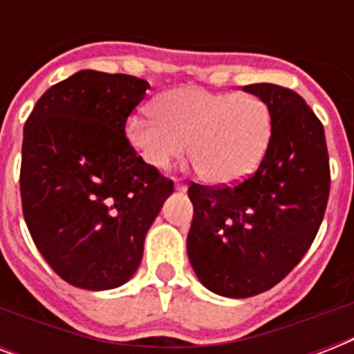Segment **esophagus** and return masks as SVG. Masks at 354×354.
Masks as SVG:
<instances>
[{
	"label": "esophagus",
	"instance_id": "1",
	"mask_svg": "<svg viewBox=\"0 0 354 354\" xmlns=\"http://www.w3.org/2000/svg\"><path fill=\"white\" fill-rule=\"evenodd\" d=\"M174 189H176L178 193H185V191H187V185H185V183H182V182H176V183H174Z\"/></svg>",
	"mask_w": 354,
	"mask_h": 354
}]
</instances>
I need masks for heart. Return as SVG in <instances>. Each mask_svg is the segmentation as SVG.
<instances>
[{"mask_svg":"<svg viewBox=\"0 0 354 354\" xmlns=\"http://www.w3.org/2000/svg\"><path fill=\"white\" fill-rule=\"evenodd\" d=\"M152 108L156 116L128 119L127 138L156 169L189 147L202 180L226 187L255 172L268 150L272 113L261 97L185 86L160 95Z\"/></svg>","mask_w":354,"mask_h":354,"instance_id":"1","label":"heart"}]
</instances>
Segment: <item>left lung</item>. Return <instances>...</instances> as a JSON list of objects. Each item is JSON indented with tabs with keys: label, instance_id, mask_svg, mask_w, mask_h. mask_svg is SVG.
I'll return each mask as SVG.
<instances>
[{
	"label": "left lung",
	"instance_id": "1",
	"mask_svg": "<svg viewBox=\"0 0 354 354\" xmlns=\"http://www.w3.org/2000/svg\"><path fill=\"white\" fill-rule=\"evenodd\" d=\"M242 90L272 113L261 165L235 187H189L191 266L207 290L233 299L270 290L290 274L318 233L330 187L324 127L307 102L266 82Z\"/></svg>",
	"mask_w": 354,
	"mask_h": 354
}]
</instances>
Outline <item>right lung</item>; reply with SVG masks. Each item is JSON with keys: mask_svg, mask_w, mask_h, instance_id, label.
Here are the masks:
<instances>
[{"mask_svg": "<svg viewBox=\"0 0 354 354\" xmlns=\"http://www.w3.org/2000/svg\"><path fill=\"white\" fill-rule=\"evenodd\" d=\"M150 84L82 69L38 99L24 128L19 191L38 252L84 290L124 285L174 191L130 147L124 124Z\"/></svg>", "mask_w": 354, "mask_h": 354, "instance_id": "right-lung-1", "label": "right lung"}]
</instances>
